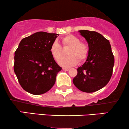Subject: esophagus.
Here are the masks:
<instances>
[{
  "label": "esophagus",
  "instance_id": "obj_1",
  "mask_svg": "<svg viewBox=\"0 0 129 129\" xmlns=\"http://www.w3.org/2000/svg\"><path fill=\"white\" fill-rule=\"evenodd\" d=\"M63 70L65 71H68L69 70V69H68V68H63Z\"/></svg>",
  "mask_w": 129,
  "mask_h": 129
}]
</instances>
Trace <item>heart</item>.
I'll return each mask as SVG.
<instances>
[{"label":"heart","instance_id":"obj_1","mask_svg":"<svg viewBox=\"0 0 129 129\" xmlns=\"http://www.w3.org/2000/svg\"><path fill=\"white\" fill-rule=\"evenodd\" d=\"M63 48L69 49L67 51V56L61 59L63 56V50L57 41L52 43L50 47V52L52 57L59 64L63 67H71L86 60L89 54V46L84 42H80V39L74 35H68L61 39Z\"/></svg>","mask_w":129,"mask_h":129}]
</instances>
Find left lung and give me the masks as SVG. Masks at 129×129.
<instances>
[{
	"instance_id": "obj_1",
	"label": "left lung",
	"mask_w": 129,
	"mask_h": 129,
	"mask_svg": "<svg viewBox=\"0 0 129 129\" xmlns=\"http://www.w3.org/2000/svg\"><path fill=\"white\" fill-rule=\"evenodd\" d=\"M88 43L89 54L85 63L77 69L73 83L81 91L91 93L102 89L112 75L114 57L109 41L95 31L80 30Z\"/></svg>"
}]
</instances>
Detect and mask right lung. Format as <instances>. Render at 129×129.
Masks as SVG:
<instances>
[{"label": "right lung", "mask_w": 129, "mask_h": 129, "mask_svg": "<svg viewBox=\"0 0 129 129\" xmlns=\"http://www.w3.org/2000/svg\"><path fill=\"white\" fill-rule=\"evenodd\" d=\"M58 34L37 32L23 39L15 52L14 71L24 90L41 95L52 88L61 70L50 52Z\"/></svg>", "instance_id": "right-lung-1"}]
</instances>
